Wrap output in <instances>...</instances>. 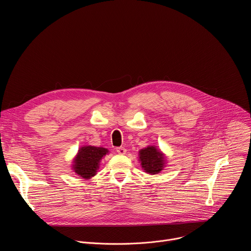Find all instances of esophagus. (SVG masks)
<instances>
[{"mask_svg":"<svg viewBox=\"0 0 251 251\" xmlns=\"http://www.w3.org/2000/svg\"><path fill=\"white\" fill-rule=\"evenodd\" d=\"M116 152L120 155H125L126 154V149L124 147H118V148H116Z\"/></svg>","mask_w":251,"mask_h":251,"instance_id":"34e87169","label":"esophagus"}]
</instances>
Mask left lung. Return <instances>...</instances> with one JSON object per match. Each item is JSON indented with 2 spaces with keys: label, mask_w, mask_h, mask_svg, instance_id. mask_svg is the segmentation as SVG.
I'll list each match as a JSON object with an SVG mask.
<instances>
[{
  "label": "left lung",
  "mask_w": 251,
  "mask_h": 251,
  "mask_svg": "<svg viewBox=\"0 0 251 251\" xmlns=\"http://www.w3.org/2000/svg\"><path fill=\"white\" fill-rule=\"evenodd\" d=\"M139 162L145 173L157 175L164 170L167 164L166 155L155 145H150L139 151Z\"/></svg>",
  "instance_id": "1"
}]
</instances>
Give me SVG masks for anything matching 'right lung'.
Wrapping results in <instances>:
<instances>
[{
	"instance_id": "add662e5",
	"label": "right lung",
	"mask_w": 251,
	"mask_h": 251,
	"mask_svg": "<svg viewBox=\"0 0 251 251\" xmlns=\"http://www.w3.org/2000/svg\"><path fill=\"white\" fill-rule=\"evenodd\" d=\"M109 154V150L103 147L85 145L78 149L73 161V171L84 180H89L97 174L103 157Z\"/></svg>"
}]
</instances>
